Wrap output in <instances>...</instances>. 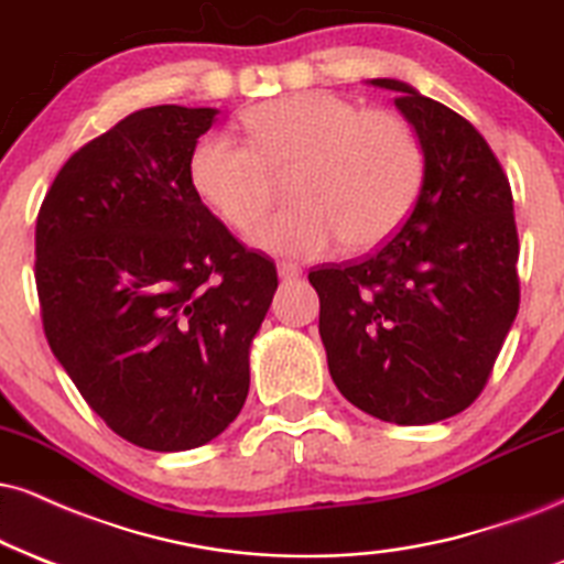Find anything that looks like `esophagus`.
Returning a JSON list of instances; mask_svg holds the SVG:
<instances>
[{
	"label": "esophagus",
	"mask_w": 564,
	"mask_h": 564,
	"mask_svg": "<svg viewBox=\"0 0 564 564\" xmlns=\"http://www.w3.org/2000/svg\"><path fill=\"white\" fill-rule=\"evenodd\" d=\"M276 271H280V280H284V282L297 280V276L303 274V269L297 267L295 261H280V263H276Z\"/></svg>",
	"instance_id": "obj_1"
}]
</instances>
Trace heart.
I'll list each match as a JSON object with an SVG mask.
<instances>
[{"mask_svg":"<svg viewBox=\"0 0 564 564\" xmlns=\"http://www.w3.org/2000/svg\"><path fill=\"white\" fill-rule=\"evenodd\" d=\"M250 143L229 130L200 138L191 183L229 227L248 229L290 175L297 204L253 229L271 253L316 256L343 240L350 253L384 246L419 200L426 156L415 130L392 112L303 90L263 101L242 115Z\"/></svg>","mask_w":564,"mask_h":564,"instance_id":"1","label":"heart"}]
</instances>
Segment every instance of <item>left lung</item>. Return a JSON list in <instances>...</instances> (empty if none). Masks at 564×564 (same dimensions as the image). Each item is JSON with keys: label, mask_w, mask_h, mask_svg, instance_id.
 <instances>
[{"label": "left lung", "mask_w": 564, "mask_h": 564, "mask_svg": "<svg viewBox=\"0 0 564 564\" xmlns=\"http://www.w3.org/2000/svg\"><path fill=\"white\" fill-rule=\"evenodd\" d=\"M426 172L413 212L373 256L318 267V335L339 392L373 419L423 426L463 413L518 316V227L502 164L465 117L402 80Z\"/></svg>", "instance_id": "1"}]
</instances>
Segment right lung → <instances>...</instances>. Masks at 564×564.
Returning a JSON list of instances; mask_svg holds the SVG:
<instances>
[{"label":"right lung","mask_w":564,"mask_h":564,"mask_svg":"<svg viewBox=\"0 0 564 564\" xmlns=\"http://www.w3.org/2000/svg\"><path fill=\"white\" fill-rule=\"evenodd\" d=\"M214 117L177 104L128 115L67 159L36 219L48 347L115 434L154 452L200 447L238 419L280 284L191 183Z\"/></svg>","instance_id":"1"}]
</instances>
